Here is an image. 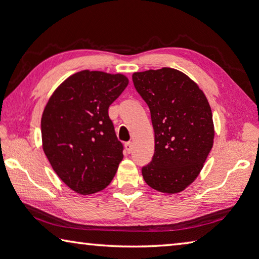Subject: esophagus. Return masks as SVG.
Instances as JSON below:
<instances>
[{
  "mask_svg": "<svg viewBox=\"0 0 259 259\" xmlns=\"http://www.w3.org/2000/svg\"><path fill=\"white\" fill-rule=\"evenodd\" d=\"M133 143L131 142H128V143H125L124 144V147H125V152L128 153V154H130L131 152H133Z\"/></svg>",
  "mask_w": 259,
  "mask_h": 259,
  "instance_id": "obj_1",
  "label": "esophagus"
}]
</instances>
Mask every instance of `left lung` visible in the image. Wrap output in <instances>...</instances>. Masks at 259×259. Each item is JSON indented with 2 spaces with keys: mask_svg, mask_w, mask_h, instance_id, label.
Returning a JSON list of instances; mask_svg holds the SVG:
<instances>
[{
  "mask_svg": "<svg viewBox=\"0 0 259 259\" xmlns=\"http://www.w3.org/2000/svg\"><path fill=\"white\" fill-rule=\"evenodd\" d=\"M136 90L151 111L154 155L142 169L154 190L175 194L195 181L213 145L214 128L208 99L178 69L162 67L133 74Z\"/></svg>",
  "mask_w": 259,
  "mask_h": 259,
  "instance_id": "left-lung-1",
  "label": "left lung"
}]
</instances>
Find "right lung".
<instances>
[{"mask_svg": "<svg viewBox=\"0 0 259 259\" xmlns=\"http://www.w3.org/2000/svg\"><path fill=\"white\" fill-rule=\"evenodd\" d=\"M128 83L123 74L84 69L48 100L41 119L43 151L57 176L78 194L108 186L123 159L108 107Z\"/></svg>", "mask_w": 259, "mask_h": 259, "instance_id": "obj_1", "label": "right lung"}]
</instances>
